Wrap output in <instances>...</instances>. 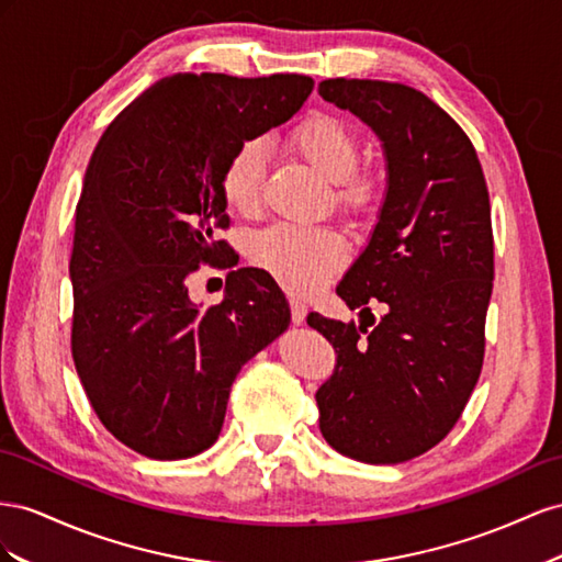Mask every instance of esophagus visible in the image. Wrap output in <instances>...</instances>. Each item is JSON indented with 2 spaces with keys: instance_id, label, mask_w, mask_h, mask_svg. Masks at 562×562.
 Segmentation results:
<instances>
[{
  "instance_id": "esophagus-1",
  "label": "esophagus",
  "mask_w": 562,
  "mask_h": 562,
  "mask_svg": "<svg viewBox=\"0 0 562 562\" xmlns=\"http://www.w3.org/2000/svg\"><path fill=\"white\" fill-rule=\"evenodd\" d=\"M290 308H292V323L294 325H301L303 319H306V313H308V306L299 299H290Z\"/></svg>"
}]
</instances>
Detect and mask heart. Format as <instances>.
Instances as JSON below:
<instances>
[{"label": "heart", "mask_w": 562, "mask_h": 562, "mask_svg": "<svg viewBox=\"0 0 562 562\" xmlns=\"http://www.w3.org/2000/svg\"><path fill=\"white\" fill-rule=\"evenodd\" d=\"M301 159L334 183V195L344 210L362 212L376 200L379 181L360 169V146L350 126L334 115L315 112L286 136ZM266 176V146L259 138L239 143L221 171V195L239 216H254L261 206ZM251 261L270 272L284 290L311 294L329 272L344 263L346 243L329 228H301L278 223L251 237Z\"/></svg>", "instance_id": "heart-1"}]
</instances>
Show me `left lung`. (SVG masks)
<instances>
[{
  "mask_svg": "<svg viewBox=\"0 0 562 562\" xmlns=\"http://www.w3.org/2000/svg\"><path fill=\"white\" fill-rule=\"evenodd\" d=\"M325 101L383 140L389 190L370 245L336 286L362 323L317 313L334 346L319 430L350 459L403 463L454 428L485 358L494 280L490 192L471 138L426 93L381 79H325ZM384 317L372 330L371 306Z\"/></svg>",
  "mask_w": 562,
  "mask_h": 562,
  "instance_id": "obj_1",
  "label": "left lung"
}]
</instances>
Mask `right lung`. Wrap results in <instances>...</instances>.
Listing matches in <instances>:
<instances>
[{"mask_svg":"<svg viewBox=\"0 0 562 562\" xmlns=\"http://www.w3.org/2000/svg\"><path fill=\"white\" fill-rule=\"evenodd\" d=\"M306 75L179 72L110 122L87 167L70 256L72 360L101 424L150 459L204 452L231 386L290 327L266 270L228 272L226 299L198 308L188 278L231 268L221 171L239 143L290 120ZM237 263V261H235Z\"/></svg>","mask_w":562,"mask_h":562,"instance_id":"1","label":"right lung"}]
</instances>
